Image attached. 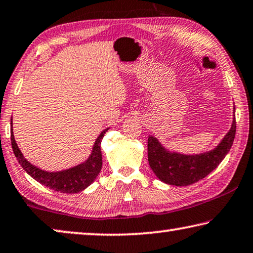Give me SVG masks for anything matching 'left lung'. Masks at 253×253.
Here are the masks:
<instances>
[{
	"label": "left lung",
	"instance_id": "1",
	"mask_svg": "<svg viewBox=\"0 0 253 253\" xmlns=\"http://www.w3.org/2000/svg\"><path fill=\"white\" fill-rule=\"evenodd\" d=\"M236 123L233 121L231 130L221 142L211 151L201 155H181L169 153L158 140L148 138V162L159 180L167 184L190 185L203 180L212 172L226 156L235 138Z\"/></svg>",
	"mask_w": 253,
	"mask_h": 253
}]
</instances>
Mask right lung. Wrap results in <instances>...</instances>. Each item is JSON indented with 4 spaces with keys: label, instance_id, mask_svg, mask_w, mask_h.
I'll return each instance as SVG.
<instances>
[{
    "label": "right lung",
    "instance_id": "1",
    "mask_svg": "<svg viewBox=\"0 0 253 253\" xmlns=\"http://www.w3.org/2000/svg\"><path fill=\"white\" fill-rule=\"evenodd\" d=\"M11 126H12V122H11ZM107 129H105L98 135V138L96 139L92 153L84 164L55 173L45 172V170L37 169L36 166L30 164L23 157L20 149L18 148L17 143H15L12 127H11V145H12L13 153L18 159L19 164L37 182H40L41 184L47 186L49 189L55 190L57 192L60 191L63 193H77L88 188L95 181V178L99 174L100 169H102L103 157L102 150H100V142H102V139Z\"/></svg>",
    "mask_w": 253,
    "mask_h": 253
}]
</instances>
